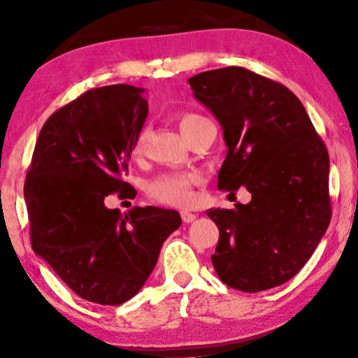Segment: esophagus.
I'll list each match as a JSON object with an SVG mask.
<instances>
[{"mask_svg": "<svg viewBox=\"0 0 358 358\" xmlns=\"http://www.w3.org/2000/svg\"><path fill=\"white\" fill-rule=\"evenodd\" d=\"M181 220H183V222H192L196 220V215L191 213V211H181Z\"/></svg>", "mask_w": 358, "mask_h": 358, "instance_id": "1", "label": "esophagus"}]
</instances>
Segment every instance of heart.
Segmentation results:
<instances>
[{
  "label": "heart",
  "instance_id": "b5f03b06",
  "mask_svg": "<svg viewBox=\"0 0 358 358\" xmlns=\"http://www.w3.org/2000/svg\"><path fill=\"white\" fill-rule=\"evenodd\" d=\"M177 123L185 136L186 141L196 134V132L202 128V126L208 124L210 120H207L202 115L192 113V112H180L177 113ZM143 141L145 134L138 132L131 143V156L137 157L142 155L143 151ZM202 181V177L197 172H186V173H167L161 175L155 180H151L147 185V191L151 199L157 202L169 203V205H189L194 202V186H197Z\"/></svg>",
  "mask_w": 358,
  "mask_h": 358
}]
</instances>
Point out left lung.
I'll use <instances>...</instances> for the list:
<instances>
[{
  "label": "left lung",
  "instance_id": "1",
  "mask_svg": "<svg viewBox=\"0 0 358 358\" xmlns=\"http://www.w3.org/2000/svg\"><path fill=\"white\" fill-rule=\"evenodd\" d=\"M187 82L224 132L217 189L235 194L245 186L252 197L234 210L207 211L220 229L211 256L216 273L243 292L281 286L310 260L330 224L325 143L282 83L240 66Z\"/></svg>",
  "mask_w": 358,
  "mask_h": 358
}]
</instances>
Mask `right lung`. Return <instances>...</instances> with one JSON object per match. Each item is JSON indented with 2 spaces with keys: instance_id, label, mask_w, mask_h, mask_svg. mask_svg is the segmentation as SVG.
Wrapping results in <instances>:
<instances>
[{
  "instance_id": "right-lung-1",
  "label": "right lung",
  "mask_w": 358,
  "mask_h": 358,
  "mask_svg": "<svg viewBox=\"0 0 358 358\" xmlns=\"http://www.w3.org/2000/svg\"><path fill=\"white\" fill-rule=\"evenodd\" d=\"M143 88L108 85L52 113L39 132L23 194L33 251L83 300L121 305L148 280L178 211L108 210V194L136 196L124 181L131 143L148 115Z\"/></svg>"
}]
</instances>
